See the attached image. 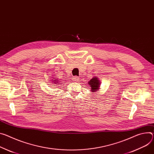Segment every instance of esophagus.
<instances>
[{"mask_svg":"<svg viewBox=\"0 0 154 154\" xmlns=\"http://www.w3.org/2000/svg\"><path fill=\"white\" fill-rule=\"evenodd\" d=\"M72 79H73V80H74V81H78V80H79V78L78 76H74V77L72 78Z\"/></svg>","mask_w":154,"mask_h":154,"instance_id":"obj_1","label":"esophagus"}]
</instances>
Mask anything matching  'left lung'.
<instances>
[{
	"label": "left lung",
	"instance_id": "left-lung-1",
	"mask_svg": "<svg viewBox=\"0 0 154 154\" xmlns=\"http://www.w3.org/2000/svg\"><path fill=\"white\" fill-rule=\"evenodd\" d=\"M88 84L91 87V91L92 92H96L97 91V90L100 89L101 82L99 80L98 78L94 77L90 80V82H88Z\"/></svg>",
	"mask_w": 154,
	"mask_h": 154
}]
</instances>
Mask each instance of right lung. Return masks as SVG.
<instances>
[{"label":"right lung","mask_w":154,"mask_h":154,"mask_svg":"<svg viewBox=\"0 0 154 154\" xmlns=\"http://www.w3.org/2000/svg\"><path fill=\"white\" fill-rule=\"evenodd\" d=\"M53 83H54V84H56V85H57V84H58L59 83V82L60 81H58V80L57 79H53Z\"/></svg>","instance_id":"obj_1"}]
</instances>
